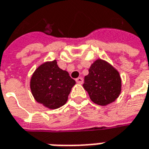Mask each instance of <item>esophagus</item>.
Here are the masks:
<instances>
[{
	"mask_svg": "<svg viewBox=\"0 0 149 149\" xmlns=\"http://www.w3.org/2000/svg\"><path fill=\"white\" fill-rule=\"evenodd\" d=\"M76 81H77V83L78 84H82L83 83V78L82 77H78L76 79Z\"/></svg>",
	"mask_w": 149,
	"mask_h": 149,
	"instance_id": "1",
	"label": "esophagus"
}]
</instances>
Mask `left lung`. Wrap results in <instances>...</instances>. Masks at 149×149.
Instances as JSON below:
<instances>
[{"label": "left lung", "instance_id": "1", "mask_svg": "<svg viewBox=\"0 0 149 149\" xmlns=\"http://www.w3.org/2000/svg\"><path fill=\"white\" fill-rule=\"evenodd\" d=\"M83 87L91 100L105 106L115 101L121 92V78L119 72L109 62L97 59L91 65L84 77Z\"/></svg>", "mask_w": 149, "mask_h": 149}]
</instances>
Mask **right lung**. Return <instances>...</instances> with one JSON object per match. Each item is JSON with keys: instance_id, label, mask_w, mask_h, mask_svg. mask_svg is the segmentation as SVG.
<instances>
[{"instance_id": "add662e5", "label": "right lung", "mask_w": 149, "mask_h": 149, "mask_svg": "<svg viewBox=\"0 0 149 149\" xmlns=\"http://www.w3.org/2000/svg\"><path fill=\"white\" fill-rule=\"evenodd\" d=\"M75 84L68 72L59 68L54 60L37 67L31 77L30 89L38 103L49 109H56L67 102Z\"/></svg>"}]
</instances>
